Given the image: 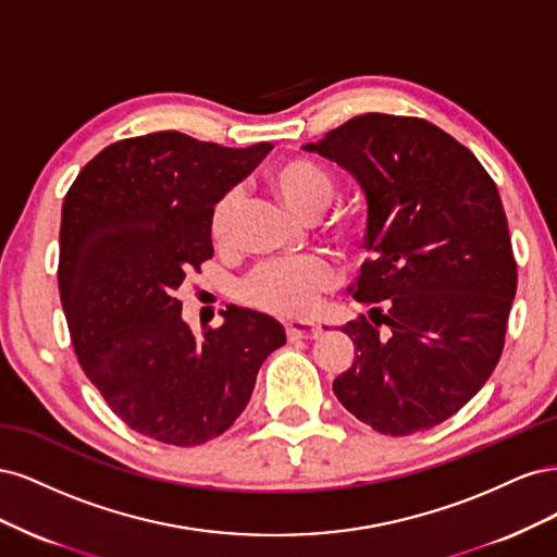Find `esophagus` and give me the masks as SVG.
<instances>
[{
    "instance_id": "obj_1",
    "label": "esophagus",
    "mask_w": 557,
    "mask_h": 557,
    "mask_svg": "<svg viewBox=\"0 0 557 557\" xmlns=\"http://www.w3.org/2000/svg\"><path fill=\"white\" fill-rule=\"evenodd\" d=\"M320 332V327L311 320H290L288 325H285V334H288V339H311Z\"/></svg>"
}]
</instances>
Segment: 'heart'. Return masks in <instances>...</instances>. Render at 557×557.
I'll return each mask as SVG.
<instances>
[{"label":"heart","instance_id":"obj_1","mask_svg":"<svg viewBox=\"0 0 557 557\" xmlns=\"http://www.w3.org/2000/svg\"><path fill=\"white\" fill-rule=\"evenodd\" d=\"M269 188L299 218H315L327 207L334 193V178L323 166L305 158H290L278 162L269 172ZM239 211V193L227 190L215 199L209 213V239L213 246L230 242L234 218ZM342 239L352 242L358 237V225H336ZM336 281V269L323 258H305L299 262H272L252 272L239 288L246 305L278 313L301 315L307 313L318 297L330 290Z\"/></svg>","mask_w":557,"mask_h":557}]
</instances>
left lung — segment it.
<instances>
[{"label": "left lung", "instance_id": "1", "mask_svg": "<svg viewBox=\"0 0 557 557\" xmlns=\"http://www.w3.org/2000/svg\"><path fill=\"white\" fill-rule=\"evenodd\" d=\"M301 148L339 164L367 197L372 258L350 293L369 318L342 330L356 358L332 383L336 399L381 434L444 423L491 379L516 297L495 181L423 117L364 113Z\"/></svg>", "mask_w": 557, "mask_h": 557}]
</instances>
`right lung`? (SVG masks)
<instances>
[{
	"label": "right lung",
	"mask_w": 557,
	"mask_h": 557,
	"mask_svg": "<svg viewBox=\"0 0 557 557\" xmlns=\"http://www.w3.org/2000/svg\"><path fill=\"white\" fill-rule=\"evenodd\" d=\"M272 144L225 148L181 132L107 146L62 205L60 299L83 372L139 434L199 446L242 416L285 344L272 315L227 307L195 334L174 297L213 256L209 213Z\"/></svg>",
	"instance_id": "obj_1"
}]
</instances>
